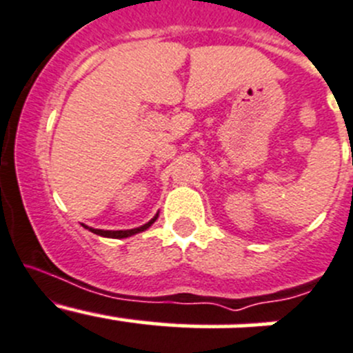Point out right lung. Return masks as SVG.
Wrapping results in <instances>:
<instances>
[{
  "instance_id": "right-lung-1",
  "label": "right lung",
  "mask_w": 353,
  "mask_h": 353,
  "mask_svg": "<svg viewBox=\"0 0 353 353\" xmlns=\"http://www.w3.org/2000/svg\"><path fill=\"white\" fill-rule=\"evenodd\" d=\"M156 219H158V214H156L154 218H152L149 223H145V225L139 226V228H134V230H117V232H111V230H94V228H89V230L92 233H96V235L108 236V239H127V236L135 235V233H141V232H144V230H148L149 226H151L152 223L156 221ZM85 228H87V226H85Z\"/></svg>"
}]
</instances>
